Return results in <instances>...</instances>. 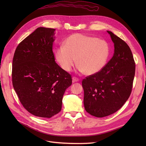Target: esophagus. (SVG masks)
I'll list each match as a JSON object with an SVG mask.
<instances>
[{
  "instance_id": "obj_1",
  "label": "esophagus",
  "mask_w": 146,
  "mask_h": 146,
  "mask_svg": "<svg viewBox=\"0 0 146 146\" xmlns=\"http://www.w3.org/2000/svg\"><path fill=\"white\" fill-rule=\"evenodd\" d=\"M79 81V79L76 77H72V82L74 83V82H78Z\"/></svg>"
}]
</instances>
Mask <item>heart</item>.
Returning a JSON list of instances; mask_svg holds the SVG:
<instances>
[{
    "mask_svg": "<svg viewBox=\"0 0 146 146\" xmlns=\"http://www.w3.org/2000/svg\"><path fill=\"white\" fill-rule=\"evenodd\" d=\"M109 55L107 41L81 33L70 35L55 52L56 60L65 71H70L76 60L78 70L88 76L102 70Z\"/></svg>",
    "mask_w": 146,
    "mask_h": 146,
    "instance_id": "obj_1",
    "label": "heart"
}]
</instances>
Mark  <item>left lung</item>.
Returning <instances> with one entry per match:
<instances>
[{
    "mask_svg": "<svg viewBox=\"0 0 146 146\" xmlns=\"http://www.w3.org/2000/svg\"><path fill=\"white\" fill-rule=\"evenodd\" d=\"M114 43L113 56L98 73L82 80L85 109L103 117L116 112L129 98L135 74V63L127 44L107 31Z\"/></svg>",
    "mask_w": 146,
    "mask_h": 146,
    "instance_id": "1",
    "label": "left lung"
}]
</instances>
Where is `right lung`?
<instances>
[{
  "instance_id": "obj_1",
  "label": "right lung",
  "mask_w": 146,
  "mask_h": 146,
  "mask_svg": "<svg viewBox=\"0 0 146 146\" xmlns=\"http://www.w3.org/2000/svg\"><path fill=\"white\" fill-rule=\"evenodd\" d=\"M55 29L39 27L16 48L12 83L21 104L38 117L50 118L62 107L72 77L55 63L52 50Z\"/></svg>"
}]
</instances>
